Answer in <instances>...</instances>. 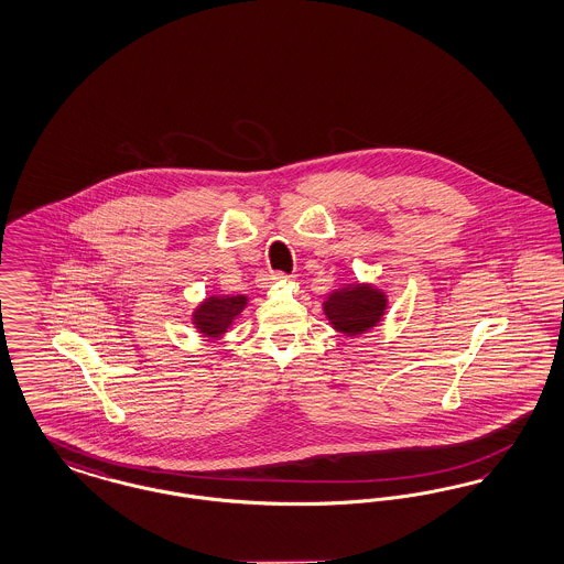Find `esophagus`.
I'll return each instance as SVG.
<instances>
[{
  "label": "esophagus",
  "instance_id": "obj_1",
  "mask_svg": "<svg viewBox=\"0 0 564 564\" xmlns=\"http://www.w3.org/2000/svg\"><path fill=\"white\" fill-rule=\"evenodd\" d=\"M281 279H288V274H285V272H270V274H267V279H264V281H267V285H269V283L281 281Z\"/></svg>",
  "mask_w": 564,
  "mask_h": 564
}]
</instances>
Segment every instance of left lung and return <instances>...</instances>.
I'll return each mask as SVG.
<instances>
[{
    "mask_svg": "<svg viewBox=\"0 0 564 564\" xmlns=\"http://www.w3.org/2000/svg\"><path fill=\"white\" fill-rule=\"evenodd\" d=\"M387 304L382 290H376L370 283H350L325 297L323 313L336 332L357 336L380 323Z\"/></svg>",
    "mask_w": 564,
    "mask_h": 564,
    "instance_id": "1",
    "label": "left lung"
}]
</instances>
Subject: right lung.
I'll list each match as a JSON object with an SVG mask.
<instances>
[{
  "label": "right lung",
  "mask_w": 564,
  "mask_h": 564,
  "mask_svg": "<svg viewBox=\"0 0 564 564\" xmlns=\"http://www.w3.org/2000/svg\"><path fill=\"white\" fill-rule=\"evenodd\" d=\"M247 306V295H209L200 302L192 323L205 338H221Z\"/></svg>",
  "instance_id": "add662e5"
}]
</instances>
